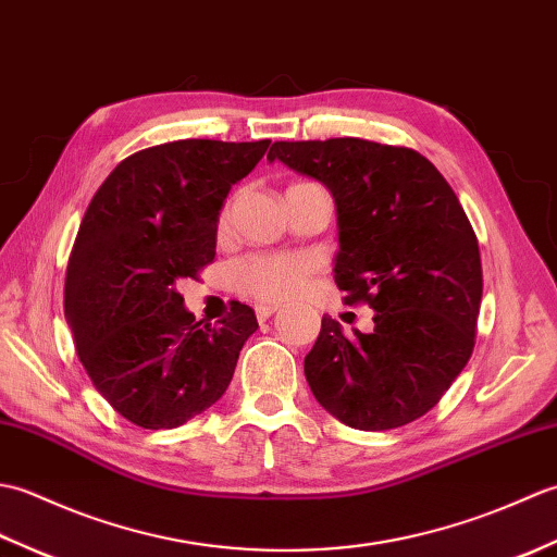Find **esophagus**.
<instances>
[{
	"instance_id": "1",
	"label": "esophagus",
	"mask_w": 557,
	"mask_h": 557,
	"mask_svg": "<svg viewBox=\"0 0 557 557\" xmlns=\"http://www.w3.org/2000/svg\"><path fill=\"white\" fill-rule=\"evenodd\" d=\"M272 313H277V306H272V304H258L256 306V318H258V321H268Z\"/></svg>"
}]
</instances>
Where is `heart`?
Masks as SVG:
<instances>
[{"instance_id":"obj_1","label":"heart","mask_w":557,"mask_h":557,"mask_svg":"<svg viewBox=\"0 0 557 557\" xmlns=\"http://www.w3.org/2000/svg\"><path fill=\"white\" fill-rule=\"evenodd\" d=\"M232 203H227L220 212V230L230 224ZM318 270V260L313 256H248L232 268L234 287L248 294L253 299L263 301H285L297 297L313 277Z\"/></svg>"}]
</instances>
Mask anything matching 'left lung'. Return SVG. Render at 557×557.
I'll use <instances>...</instances> for the list:
<instances>
[{"label": "left lung", "mask_w": 557, "mask_h": 557, "mask_svg": "<svg viewBox=\"0 0 557 557\" xmlns=\"http://www.w3.org/2000/svg\"><path fill=\"white\" fill-rule=\"evenodd\" d=\"M268 160L330 188L335 282L349 306L375 311L369 335L323 315L304 359L313 397L359 431L423 417L474 351L483 294L479 242L453 186L421 152L363 138L277 140Z\"/></svg>", "instance_id": "1"}]
</instances>
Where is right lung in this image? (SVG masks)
Segmentation results:
<instances>
[{
    "mask_svg": "<svg viewBox=\"0 0 557 557\" xmlns=\"http://www.w3.org/2000/svg\"><path fill=\"white\" fill-rule=\"evenodd\" d=\"M268 146L186 138L138 150L83 215L64 313L92 385L140 429H176L215 405L256 333L251 306L232 301L218 327L200 325L176 287L212 263L224 198Z\"/></svg>",
    "mask_w": 557,
    "mask_h": 557,
    "instance_id": "1",
    "label": "right lung"
}]
</instances>
